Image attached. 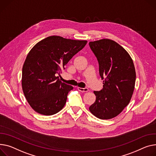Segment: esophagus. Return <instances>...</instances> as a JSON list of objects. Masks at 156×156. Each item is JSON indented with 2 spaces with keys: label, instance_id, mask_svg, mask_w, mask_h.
I'll use <instances>...</instances> for the list:
<instances>
[{
  "label": "esophagus",
  "instance_id": "1",
  "mask_svg": "<svg viewBox=\"0 0 156 156\" xmlns=\"http://www.w3.org/2000/svg\"><path fill=\"white\" fill-rule=\"evenodd\" d=\"M78 90L81 92H87L88 91V89L87 88H80L78 87Z\"/></svg>",
  "mask_w": 156,
  "mask_h": 156
}]
</instances>
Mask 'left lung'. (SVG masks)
Returning <instances> with one entry per match:
<instances>
[{"mask_svg": "<svg viewBox=\"0 0 156 156\" xmlns=\"http://www.w3.org/2000/svg\"><path fill=\"white\" fill-rule=\"evenodd\" d=\"M97 58L103 89L94 91L96 100L89 107L100 119H110L128 105L135 88L136 73L127 51L115 41L103 39L89 43Z\"/></svg>", "mask_w": 156, "mask_h": 156, "instance_id": "8db88e82", "label": "left lung"}]
</instances>
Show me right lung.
<instances>
[{
  "mask_svg": "<svg viewBox=\"0 0 156 156\" xmlns=\"http://www.w3.org/2000/svg\"><path fill=\"white\" fill-rule=\"evenodd\" d=\"M87 43V41L52 36L30 49L23 67L22 87L35 112L51 115L64 107L68 93L73 87L62 83L57 75Z\"/></svg>",
  "mask_w": 156,
  "mask_h": 156,
  "instance_id": "1",
  "label": "right lung"
}]
</instances>
